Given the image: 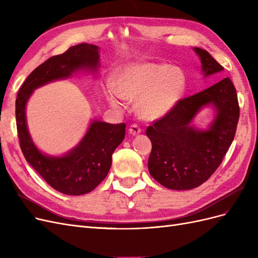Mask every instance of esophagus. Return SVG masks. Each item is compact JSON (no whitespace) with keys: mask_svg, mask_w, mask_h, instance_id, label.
Listing matches in <instances>:
<instances>
[{"mask_svg":"<svg viewBox=\"0 0 258 258\" xmlns=\"http://www.w3.org/2000/svg\"><path fill=\"white\" fill-rule=\"evenodd\" d=\"M129 132H130V135H132V136H138V135L141 134V128L137 126V124H131L130 128H129Z\"/></svg>","mask_w":258,"mask_h":258,"instance_id":"1","label":"esophagus"}]
</instances>
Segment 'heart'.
<instances>
[{
	"label": "heart",
	"instance_id": "b5f03b06",
	"mask_svg": "<svg viewBox=\"0 0 258 258\" xmlns=\"http://www.w3.org/2000/svg\"><path fill=\"white\" fill-rule=\"evenodd\" d=\"M186 75L181 69L167 63L141 62L124 68L115 87L107 88L108 103L123 110L124 99L137 100L138 114L146 120H156L172 112L186 90Z\"/></svg>",
	"mask_w": 258,
	"mask_h": 258
}]
</instances>
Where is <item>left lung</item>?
<instances>
[{
  "label": "left lung",
  "mask_w": 258,
  "mask_h": 258,
  "mask_svg": "<svg viewBox=\"0 0 258 258\" xmlns=\"http://www.w3.org/2000/svg\"><path fill=\"white\" fill-rule=\"evenodd\" d=\"M194 51L200 59L205 79L224 71L207 50L194 47ZM206 107L212 108L215 116L204 130L193 121ZM238 120L237 92L229 77L181 100L172 112L146 130L152 142L150 174L169 189L196 188L222 163L235 138Z\"/></svg>",
  "instance_id": "8db88e82"
}]
</instances>
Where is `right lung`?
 Instances as JSON below:
<instances>
[{"instance_id":"add662e5","label":"right lung","mask_w":258,"mask_h":258,"mask_svg":"<svg viewBox=\"0 0 258 258\" xmlns=\"http://www.w3.org/2000/svg\"><path fill=\"white\" fill-rule=\"evenodd\" d=\"M99 51L98 46L83 43L49 58L27 77L16 99V122L23 156L52 188L70 196L88 194L105 178L112 155L124 139L126 124L93 118L76 146L63 155H48L36 146L30 135L27 103L35 89L48 83L83 72L96 76L100 67Z\"/></svg>"}]
</instances>
